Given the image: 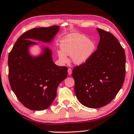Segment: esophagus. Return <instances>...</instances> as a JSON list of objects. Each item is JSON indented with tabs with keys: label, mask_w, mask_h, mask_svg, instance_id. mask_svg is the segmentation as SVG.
I'll return each mask as SVG.
<instances>
[{
	"label": "esophagus",
	"mask_w": 134,
	"mask_h": 134,
	"mask_svg": "<svg viewBox=\"0 0 134 134\" xmlns=\"http://www.w3.org/2000/svg\"><path fill=\"white\" fill-rule=\"evenodd\" d=\"M72 73V70L71 69H68V74H69V75L70 76Z\"/></svg>",
	"instance_id": "esophagus-1"
}]
</instances>
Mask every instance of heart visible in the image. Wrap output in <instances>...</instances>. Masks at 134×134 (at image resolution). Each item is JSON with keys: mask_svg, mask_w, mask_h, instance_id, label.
<instances>
[{"mask_svg": "<svg viewBox=\"0 0 134 134\" xmlns=\"http://www.w3.org/2000/svg\"><path fill=\"white\" fill-rule=\"evenodd\" d=\"M61 49L57 52L60 60L63 63L69 61L67 55L71 56L74 64L80 65L90 58L94 49V44L85 35L74 34L65 38L60 44Z\"/></svg>", "mask_w": 134, "mask_h": 134, "instance_id": "heart-1", "label": "heart"}]
</instances>
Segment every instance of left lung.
Listing matches in <instances>:
<instances>
[{
    "label": "left lung",
    "instance_id": "8db88e82",
    "mask_svg": "<svg viewBox=\"0 0 134 134\" xmlns=\"http://www.w3.org/2000/svg\"><path fill=\"white\" fill-rule=\"evenodd\" d=\"M100 41L86 63L72 70L74 92L79 101L90 108L108 105L116 96L125 76L124 49L112 34L97 28Z\"/></svg>",
    "mask_w": 134,
    "mask_h": 134
}]
</instances>
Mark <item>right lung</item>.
Instances as JSON below:
<instances>
[{"instance_id":"1","label":"right lung","mask_w":134,"mask_h":134,"mask_svg":"<svg viewBox=\"0 0 134 134\" xmlns=\"http://www.w3.org/2000/svg\"><path fill=\"white\" fill-rule=\"evenodd\" d=\"M59 26L34 28L18 38L8 56L9 80L12 91L23 105L32 110H43L55 99L58 86L67 78V67L54 63L52 51L43 47L32 56L29 48L37 43H51Z\"/></svg>"}]
</instances>
